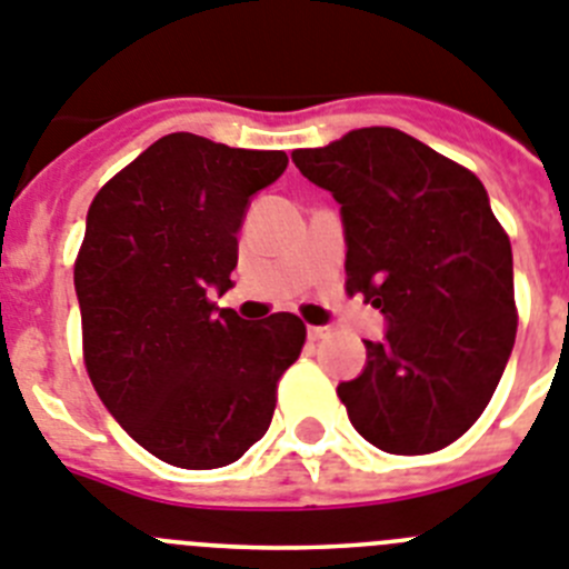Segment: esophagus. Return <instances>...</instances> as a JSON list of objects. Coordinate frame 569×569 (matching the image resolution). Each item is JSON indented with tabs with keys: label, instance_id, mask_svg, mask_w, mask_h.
I'll use <instances>...</instances> for the list:
<instances>
[{
	"label": "esophagus",
	"instance_id": "esophagus-1",
	"mask_svg": "<svg viewBox=\"0 0 569 569\" xmlns=\"http://www.w3.org/2000/svg\"><path fill=\"white\" fill-rule=\"evenodd\" d=\"M329 335H332V329H329V326H309V340H323V338H329Z\"/></svg>",
	"mask_w": 569,
	"mask_h": 569
}]
</instances>
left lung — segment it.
<instances>
[{"label":"left lung","mask_w":569,"mask_h":569,"mask_svg":"<svg viewBox=\"0 0 569 569\" xmlns=\"http://www.w3.org/2000/svg\"><path fill=\"white\" fill-rule=\"evenodd\" d=\"M346 231V295L389 320L367 367L338 387L349 421L392 456L458 441L490 403L516 343L510 237L469 168L398 128L298 148Z\"/></svg>","instance_id":"left-lung-1"}]
</instances>
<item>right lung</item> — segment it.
Wrapping results in <instances>:
<instances>
[{
	"label": "right lung",
	"instance_id": "obj_1",
	"mask_svg": "<svg viewBox=\"0 0 569 569\" xmlns=\"http://www.w3.org/2000/svg\"><path fill=\"white\" fill-rule=\"evenodd\" d=\"M283 151L168 134L97 191L77 263L88 378L142 449L171 467L217 469L266 435L306 326L246 323L217 309L231 289L251 194L286 171Z\"/></svg>",
	"mask_w": 569,
	"mask_h": 569
}]
</instances>
